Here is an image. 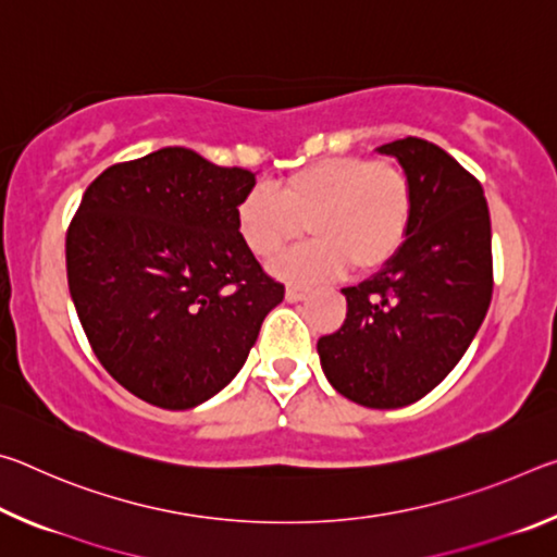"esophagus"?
Segmentation results:
<instances>
[{"label": "esophagus", "instance_id": "obj_1", "mask_svg": "<svg viewBox=\"0 0 557 557\" xmlns=\"http://www.w3.org/2000/svg\"><path fill=\"white\" fill-rule=\"evenodd\" d=\"M285 297H287V301H299V299H305V297H307V289H305V287H295V285H289V287H287V292H285Z\"/></svg>", "mask_w": 557, "mask_h": 557}]
</instances>
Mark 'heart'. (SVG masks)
<instances>
[{
	"instance_id": "obj_1",
	"label": "heart",
	"mask_w": 557,
	"mask_h": 557,
	"mask_svg": "<svg viewBox=\"0 0 557 557\" xmlns=\"http://www.w3.org/2000/svg\"><path fill=\"white\" fill-rule=\"evenodd\" d=\"M414 211L412 184L388 157H326L292 172L275 191L252 186L235 206V228L252 256L277 258L301 235L312 243L275 262L285 280L314 282L348 268L369 275L398 256Z\"/></svg>"
}]
</instances>
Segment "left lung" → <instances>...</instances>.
I'll return each mask as SVG.
<instances>
[{
	"label": "left lung",
	"instance_id": "8db88e82",
	"mask_svg": "<svg viewBox=\"0 0 557 557\" xmlns=\"http://www.w3.org/2000/svg\"><path fill=\"white\" fill-rule=\"evenodd\" d=\"M381 152L410 176V233L381 272L344 289V324L319 338L317 351L338 393L391 410L428 395L465 356L492 301L494 262L476 176L420 137Z\"/></svg>",
	"mask_w": 557,
	"mask_h": 557
}]
</instances>
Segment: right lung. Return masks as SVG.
I'll use <instances>...</instances> for the list:
<instances>
[{
  "label": "right lung",
  "mask_w": 557,
  "mask_h": 557,
  "mask_svg": "<svg viewBox=\"0 0 557 557\" xmlns=\"http://www.w3.org/2000/svg\"><path fill=\"white\" fill-rule=\"evenodd\" d=\"M256 186L184 147L108 166L65 233L75 312L98 361L157 408H194L233 381L285 285L235 228Z\"/></svg>",
  "instance_id": "obj_1"
}]
</instances>
